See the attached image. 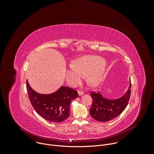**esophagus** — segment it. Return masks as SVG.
<instances>
[{"label": "esophagus", "mask_w": 154, "mask_h": 154, "mask_svg": "<svg viewBox=\"0 0 154 154\" xmlns=\"http://www.w3.org/2000/svg\"><path fill=\"white\" fill-rule=\"evenodd\" d=\"M78 93H79V96H82V95L83 94L84 92H83V91H78Z\"/></svg>", "instance_id": "esophagus-1"}]
</instances>
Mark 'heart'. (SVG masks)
Here are the masks:
<instances>
[{"label": "heart", "mask_w": 154, "mask_h": 154, "mask_svg": "<svg viewBox=\"0 0 154 154\" xmlns=\"http://www.w3.org/2000/svg\"><path fill=\"white\" fill-rule=\"evenodd\" d=\"M105 61L97 56L86 55L74 60L66 70V77L69 84L75 85L79 83L83 75H86V82L91 86H97L102 82Z\"/></svg>", "instance_id": "obj_1"}]
</instances>
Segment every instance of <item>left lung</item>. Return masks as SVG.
<instances>
[{
  "label": "left lung",
  "instance_id": "8db88e82",
  "mask_svg": "<svg viewBox=\"0 0 154 154\" xmlns=\"http://www.w3.org/2000/svg\"><path fill=\"white\" fill-rule=\"evenodd\" d=\"M131 82L126 93L116 100L106 99L100 92L92 91L93 104L90 109L91 117L100 122H106L119 116L128 105L131 93Z\"/></svg>",
  "mask_w": 154,
  "mask_h": 154
}]
</instances>
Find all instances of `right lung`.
Segmentation results:
<instances>
[{
    "mask_svg": "<svg viewBox=\"0 0 154 154\" xmlns=\"http://www.w3.org/2000/svg\"><path fill=\"white\" fill-rule=\"evenodd\" d=\"M27 90L32 105L44 119L53 122H61L70 115V104L78 96L77 91L67 86H61L50 94L35 91L27 80Z\"/></svg>",
    "mask_w": 154,
    "mask_h": 154,
    "instance_id": "obj_1",
    "label": "right lung"
}]
</instances>
